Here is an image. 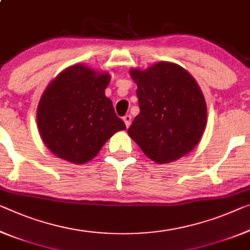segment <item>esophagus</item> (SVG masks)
<instances>
[{"label": "esophagus", "mask_w": 250, "mask_h": 250, "mask_svg": "<svg viewBox=\"0 0 250 250\" xmlns=\"http://www.w3.org/2000/svg\"><path fill=\"white\" fill-rule=\"evenodd\" d=\"M123 121H124L126 127L128 128L129 125H130V122H132V117H130V115H125V116L123 117Z\"/></svg>", "instance_id": "1"}]
</instances>
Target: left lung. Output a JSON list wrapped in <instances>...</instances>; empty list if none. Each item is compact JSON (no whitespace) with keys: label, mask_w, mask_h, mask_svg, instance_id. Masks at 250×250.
<instances>
[{"label":"left lung","mask_w":250,"mask_h":250,"mask_svg":"<svg viewBox=\"0 0 250 250\" xmlns=\"http://www.w3.org/2000/svg\"><path fill=\"white\" fill-rule=\"evenodd\" d=\"M140 114L127 130L148 159L171 163L197 146L207 126V104L198 83L179 64L160 61L133 68Z\"/></svg>","instance_id":"left-lung-1"}]
</instances>
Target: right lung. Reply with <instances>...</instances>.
Returning a JSON list of instances; mask_svg holds the SVG:
<instances>
[{"label": "right lung", "instance_id": "add662e5", "mask_svg": "<svg viewBox=\"0 0 250 250\" xmlns=\"http://www.w3.org/2000/svg\"><path fill=\"white\" fill-rule=\"evenodd\" d=\"M110 75L86 64H74L51 80L37 110L40 136L59 159L89 162L115 133L126 129L106 97Z\"/></svg>", "mask_w": 250, "mask_h": 250}]
</instances>
